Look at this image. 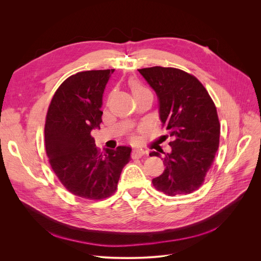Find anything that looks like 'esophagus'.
Segmentation results:
<instances>
[{
    "label": "esophagus",
    "instance_id": "34e87169",
    "mask_svg": "<svg viewBox=\"0 0 261 261\" xmlns=\"http://www.w3.org/2000/svg\"><path fill=\"white\" fill-rule=\"evenodd\" d=\"M143 155H144V151L141 150V148H134V150L132 151V154H131L133 159L141 158Z\"/></svg>",
    "mask_w": 261,
    "mask_h": 261
}]
</instances>
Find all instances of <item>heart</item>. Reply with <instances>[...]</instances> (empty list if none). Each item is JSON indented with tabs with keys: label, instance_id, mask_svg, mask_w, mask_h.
Returning <instances> with one entry per match:
<instances>
[{
	"label": "heart",
	"instance_id": "obj_1",
	"mask_svg": "<svg viewBox=\"0 0 261 261\" xmlns=\"http://www.w3.org/2000/svg\"><path fill=\"white\" fill-rule=\"evenodd\" d=\"M129 86L131 88V91H132V94L133 96H137V95H140V94H143V93H148V90H146L137 80L135 79H132L129 81Z\"/></svg>",
	"mask_w": 261,
	"mask_h": 261
}]
</instances>
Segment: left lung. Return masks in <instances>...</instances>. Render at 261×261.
<instances>
[{"label": "left lung", "instance_id": "obj_1", "mask_svg": "<svg viewBox=\"0 0 261 261\" xmlns=\"http://www.w3.org/2000/svg\"><path fill=\"white\" fill-rule=\"evenodd\" d=\"M155 91L159 117L172 141L163 153V173L154 187L168 196L190 194L202 185L219 147L220 123L216 106L202 84L191 74L160 66L138 69ZM150 156L161 157L152 152Z\"/></svg>", "mask_w": 261, "mask_h": 261}]
</instances>
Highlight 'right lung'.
Instances as JSON below:
<instances>
[{
    "label": "right lung",
    "instance_id": "add662e5",
    "mask_svg": "<svg viewBox=\"0 0 261 261\" xmlns=\"http://www.w3.org/2000/svg\"><path fill=\"white\" fill-rule=\"evenodd\" d=\"M115 69L79 72L55 93L44 128L45 150L50 166L64 187L87 199H103L118 187L132 148L96 147L91 135L102 122V99Z\"/></svg>",
    "mask_w": 261,
    "mask_h": 261
}]
</instances>
